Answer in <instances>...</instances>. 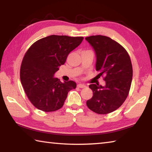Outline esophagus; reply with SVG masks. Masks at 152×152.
<instances>
[{"mask_svg": "<svg viewBox=\"0 0 152 152\" xmlns=\"http://www.w3.org/2000/svg\"><path fill=\"white\" fill-rule=\"evenodd\" d=\"M78 86V88H85L86 85H84V84H78V86Z\"/></svg>", "mask_w": 152, "mask_h": 152, "instance_id": "34e87169", "label": "esophagus"}]
</instances>
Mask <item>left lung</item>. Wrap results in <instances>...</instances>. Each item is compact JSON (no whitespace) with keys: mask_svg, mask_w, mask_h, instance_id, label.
Instances as JSON below:
<instances>
[{"mask_svg":"<svg viewBox=\"0 0 152 152\" xmlns=\"http://www.w3.org/2000/svg\"><path fill=\"white\" fill-rule=\"evenodd\" d=\"M85 39L96 53V70L100 72L96 77H103L106 82L104 86L90 84L93 96L86 105L97 114H108L127 99L133 77L132 61L125 49L109 37L92 35Z\"/></svg>","mask_w":152,"mask_h":152,"instance_id":"8db88e82","label":"left lung"}]
</instances>
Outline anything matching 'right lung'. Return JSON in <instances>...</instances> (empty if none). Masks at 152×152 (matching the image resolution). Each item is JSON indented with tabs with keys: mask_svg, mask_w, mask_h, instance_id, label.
Masks as SVG:
<instances>
[{
	"mask_svg": "<svg viewBox=\"0 0 152 152\" xmlns=\"http://www.w3.org/2000/svg\"><path fill=\"white\" fill-rule=\"evenodd\" d=\"M83 39L52 35L37 40L28 49L20 66V78L25 94L37 109L44 112L61 109L68 92L76 88L75 82H61L53 75Z\"/></svg>",
	"mask_w": 152,
	"mask_h": 152,
	"instance_id": "obj_1",
	"label": "right lung"
}]
</instances>
